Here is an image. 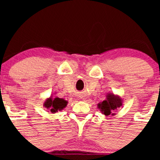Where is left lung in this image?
<instances>
[{"label": "left lung", "mask_w": 160, "mask_h": 160, "mask_svg": "<svg viewBox=\"0 0 160 160\" xmlns=\"http://www.w3.org/2000/svg\"><path fill=\"white\" fill-rule=\"evenodd\" d=\"M122 101L120 96L113 93H108L106 95V99L102 102L98 104V108L105 116H114L115 114L114 111L122 106Z\"/></svg>", "instance_id": "1"}]
</instances>
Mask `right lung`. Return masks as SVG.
Instances as JSON below:
<instances>
[{"instance_id":"add662e5","label":"right lung","mask_w":160,"mask_h":160,"mask_svg":"<svg viewBox=\"0 0 160 160\" xmlns=\"http://www.w3.org/2000/svg\"><path fill=\"white\" fill-rule=\"evenodd\" d=\"M68 101L62 98H59L58 97L56 98H52V96H50L46 100V101L43 104V106L48 109L49 112H51L52 114L58 112L63 110L67 107Z\"/></svg>"}]
</instances>
